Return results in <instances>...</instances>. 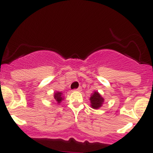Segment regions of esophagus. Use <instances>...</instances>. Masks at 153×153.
Returning a JSON list of instances; mask_svg holds the SVG:
<instances>
[{
  "mask_svg": "<svg viewBox=\"0 0 153 153\" xmlns=\"http://www.w3.org/2000/svg\"><path fill=\"white\" fill-rule=\"evenodd\" d=\"M75 91H82V88H81V87H78V88L75 89Z\"/></svg>",
  "mask_w": 153,
  "mask_h": 153,
  "instance_id": "esophagus-1",
  "label": "esophagus"
}]
</instances>
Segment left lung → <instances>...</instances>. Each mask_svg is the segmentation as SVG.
<instances>
[{"label":"left lung","mask_w":153,"mask_h":153,"mask_svg":"<svg viewBox=\"0 0 153 153\" xmlns=\"http://www.w3.org/2000/svg\"><path fill=\"white\" fill-rule=\"evenodd\" d=\"M91 101V106H92V108H99V107L101 106L102 103L103 102V99L101 96L98 92H94L93 95H91L90 98Z\"/></svg>","instance_id":"1"}]
</instances>
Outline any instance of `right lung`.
Listing matches in <instances>:
<instances>
[{"label":"right lung","mask_w":153,"mask_h":153,"mask_svg":"<svg viewBox=\"0 0 153 153\" xmlns=\"http://www.w3.org/2000/svg\"><path fill=\"white\" fill-rule=\"evenodd\" d=\"M54 99L57 101V103H60L63 100V98L62 97V93L61 92H57L54 94Z\"/></svg>","instance_id":"1"}]
</instances>
